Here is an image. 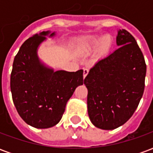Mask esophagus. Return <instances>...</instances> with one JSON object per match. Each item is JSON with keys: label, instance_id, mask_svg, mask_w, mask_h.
<instances>
[{"label": "esophagus", "instance_id": "obj_1", "mask_svg": "<svg viewBox=\"0 0 153 153\" xmlns=\"http://www.w3.org/2000/svg\"><path fill=\"white\" fill-rule=\"evenodd\" d=\"M88 69H83V79H85V77L88 75Z\"/></svg>", "mask_w": 153, "mask_h": 153}]
</instances>
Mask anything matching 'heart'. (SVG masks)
<instances>
[{
	"label": "heart",
	"instance_id": "b5f03b06",
	"mask_svg": "<svg viewBox=\"0 0 153 153\" xmlns=\"http://www.w3.org/2000/svg\"><path fill=\"white\" fill-rule=\"evenodd\" d=\"M98 42V38L97 37H93L90 39V44L91 45H95ZM111 40L109 36H104L101 39V45L104 49H106L111 46Z\"/></svg>",
	"mask_w": 153,
	"mask_h": 153
}]
</instances>
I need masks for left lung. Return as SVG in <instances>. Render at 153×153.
Returning a JSON list of instances; mask_svg holds the SVG:
<instances>
[{"instance_id": "8db88e82", "label": "left lung", "mask_w": 153, "mask_h": 153, "mask_svg": "<svg viewBox=\"0 0 153 153\" xmlns=\"http://www.w3.org/2000/svg\"><path fill=\"white\" fill-rule=\"evenodd\" d=\"M112 53L99 60L84 79L88 113L97 128L111 130L128 120L144 91L147 66L134 38L117 30Z\"/></svg>"}]
</instances>
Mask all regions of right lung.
Here are the masks:
<instances>
[{"mask_svg": "<svg viewBox=\"0 0 153 153\" xmlns=\"http://www.w3.org/2000/svg\"><path fill=\"white\" fill-rule=\"evenodd\" d=\"M56 32L43 31L23 43L15 56L10 74V90L15 108L28 125L47 128L62 118L67 102L77 87L83 85V70H56L38 57V47Z\"/></svg>", "mask_w": 153, "mask_h": 153, "instance_id": "add662e5", "label": "right lung"}]
</instances>
